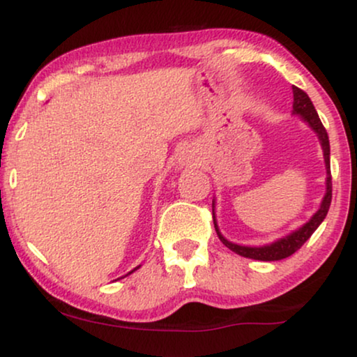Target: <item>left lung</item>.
<instances>
[{
  "mask_svg": "<svg viewBox=\"0 0 357 357\" xmlns=\"http://www.w3.org/2000/svg\"><path fill=\"white\" fill-rule=\"evenodd\" d=\"M293 114L300 115L301 120L306 121V123L311 126V130H314V133L318 135L319 143H321V148H323L324 165H326V194H324L321 206H319V209L314 212L313 218H311L305 225H301L298 231L291 232L290 236L278 238L277 242L270 243V245H264V247H245V245H237V243L229 242L227 238L219 232L218 222H215V215H214V202H212V219H214V227L220 238V242H222L227 249H231L232 252H236V254L242 257H247V259L273 261V260L287 259V257L293 255L296 250L301 249V245L308 241L311 234L319 227V224H321L324 218H326L329 206H331L333 184H331V166H329L328 133L326 130H324L321 120H319L317 110H314L313 102L310 100V97L306 96V92H303V90L298 87H295V85H293Z\"/></svg>",
  "mask_w": 357,
  "mask_h": 357,
  "instance_id": "8db88e82",
  "label": "left lung"
}]
</instances>
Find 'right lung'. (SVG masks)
<instances>
[{
    "instance_id": "obj_1",
    "label": "right lung",
    "mask_w": 357,
    "mask_h": 357,
    "mask_svg": "<svg viewBox=\"0 0 357 357\" xmlns=\"http://www.w3.org/2000/svg\"><path fill=\"white\" fill-rule=\"evenodd\" d=\"M137 268H139V265H138V267H137ZM137 268H133V270H132V272H130V273H133V272H135V270H137ZM126 275H128V273H126Z\"/></svg>"
}]
</instances>
